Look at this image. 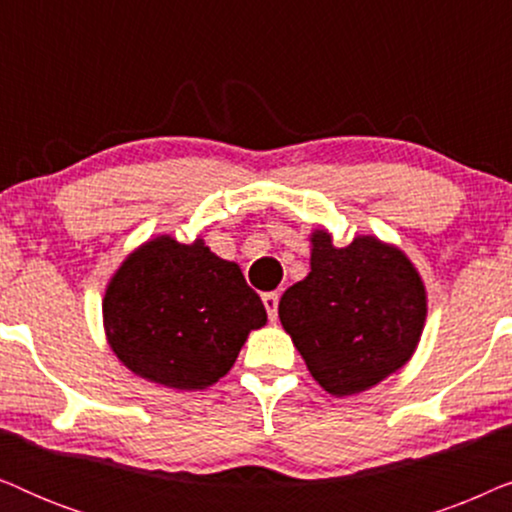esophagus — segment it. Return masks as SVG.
<instances>
[{"instance_id": "esophagus-1", "label": "esophagus", "mask_w": 512, "mask_h": 512, "mask_svg": "<svg viewBox=\"0 0 512 512\" xmlns=\"http://www.w3.org/2000/svg\"><path fill=\"white\" fill-rule=\"evenodd\" d=\"M263 305L265 310H268V317L272 324L277 321V305H279V293L277 291H270V293H263Z\"/></svg>"}]
</instances>
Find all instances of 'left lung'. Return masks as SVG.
Listing matches in <instances>:
<instances>
[{
  "instance_id": "obj_1",
  "label": "left lung",
  "mask_w": 512,
  "mask_h": 512,
  "mask_svg": "<svg viewBox=\"0 0 512 512\" xmlns=\"http://www.w3.org/2000/svg\"><path fill=\"white\" fill-rule=\"evenodd\" d=\"M310 275L284 291L279 321L331 396L361 394L401 370L426 321V289L410 258L373 235L335 247L310 235Z\"/></svg>"
}]
</instances>
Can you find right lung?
Instances as JSON below:
<instances>
[{
  "instance_id": "1",
  "label": "right lung",
  "mask_w": 512,
  "mask_h": 512,
  "mask_svg": "<svg viewBox=\"0 0 512 512\" xmlns=\"http://www.w3.org/2000/svg\"><path fill=\"white\" fill-rule=\"evenodd\" d=\"M111 352L132 373L177 391L212 387L233 368L247 335L265 326L240 265L205 240L144 242L109 279L102 300Z\"/></svg>"
}]
</instances>
